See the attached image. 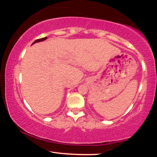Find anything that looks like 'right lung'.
Returning <instances> with one entry per match:
<instances>
[{
    "label": "right lung",
    "instance_id": "obj_1",
    "mask_svg": "<svg viewBox=\"0 0 157 157\" xmlns=\"http://www.w3.org/2000/svg\"><path fill=\"white\" fill-rule=\"evenodd\" d=\"M46 39H47V37H43V38H40V39H37V40H35V42H34L33 44H35V43L40 42V41H43V40H46Z\"/></svg>",
    "mask_w": 157,
    "mask_h": 157
}]
</instances>
